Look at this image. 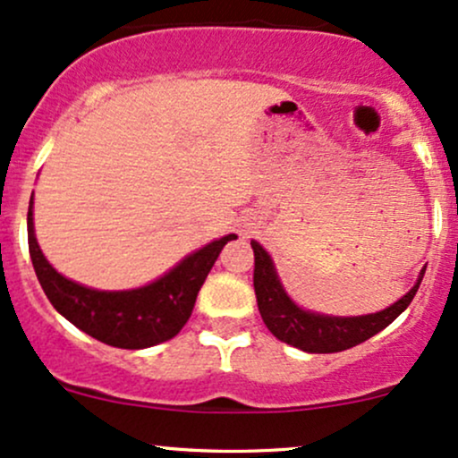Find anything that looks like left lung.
Masks as SVG:
<instances>
[{"label": "left lung", "mask_w": 458, "mask_h": 458, "mask_svg": "<svg viewBox=\"0 0 458 458\" xmlns=\"http://www.w3.org/2000/svg\"><path fill=\"white\" fill-rule=\"evenodd\" d=\"M251 250H254V291L262 320L277 340L308 351V353H338V351L366 343L368 338L386 329L398 314L404 312L424 277L422 269L418 282L413 284L407 295L377 314L323 317V314H312L297 308L291 297L284 293L269 254L256 241H251Z\"/></svg>", "instance_id": "8db88e82"}]
</instances>
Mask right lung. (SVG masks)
Here are the masks:
<instances>
[{
	"label": "right lung",
	"mask_w": 458,
	"mask_h": 458,
	"mask_svg": "<svg viewBox=\"0 0 458 458\" xmlns=\"http://www.w3.org/2000/svg\"><path fill=\"white\" fill-rule=\"evenodd\" d=\"M234 234L213 241L196 254L187 256L161 280L135 291H92L66 280L47 262L34 236L31 199L28 211V243L31 265L47 299L62 317L92 338L118 349H146L174 335L185 327L196 306V297L213 269L219 251Z\"/></svg>",
	"instance_id": "add662e5"
}]
</instances>
